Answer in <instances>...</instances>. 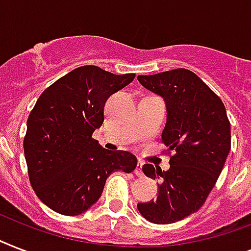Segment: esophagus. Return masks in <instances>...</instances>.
<instances>
[{
  "label": "esophagus",
  "mask_w": 251,
  "mask_h": 251,
  "mask_svg": "<svg viewBox=\"0 0 251 251\" xmlns=\"http://www.w3.org/2000/svg\"><path fill=\"white\" fill-rule=\"evenodd\" d=\"M142 167H143V163H142V161H138L137 168H135V171H134V173H135L138 177H142V176H143V171H142Z\"/></svg>",
  "instance_id": "esophagus-1"
}]
</instances>
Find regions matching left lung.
I'll return each instance as SVG.
<instances>
[{"mask_svg": "<svg viewBox=\"0 0 251 251\" xmlns=\"http://www.w3.org/2000/svg\"><path fill=\"white\" fill-rule=\"evenodd\" d=\"M138 80L164 98L168 114L161 141L168 153L175 151L168 171L143 165V173L160 185L157 198L138 203V210L149 222L171 224L206 202L230 151V124L222 99L187 69L138 75Z\"/></svg>", "mask_w": 251, "mask_h": 251, "instance_id": "8db88e82", "label": "left lung"}]
</instances>
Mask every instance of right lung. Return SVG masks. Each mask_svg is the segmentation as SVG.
Masks as SVG:
<instances>
[{"instance_id": "1", "label": "right lung", "mask_w": 251, "mask_h": 251, "mask_svg": "<svg viewBox=\"0 0 251 251\" xmlns=\"http://www.w3.org/2000/svg\"><path fill=\"white\" fill-rule=\"evenodd\" d=\"M135 78L98 66L74 69L44 90L27 120L23 149L33 191L58 214H83L101 197L110 173L137 168L127 151L110 152L92 134L110 95Z\"/></svg>"}]
</instances>
